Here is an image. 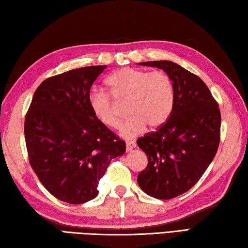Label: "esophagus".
<instances>
[{
  "label": "esophagus",
  "mask_w": 248,
  "mask_h": 248,
  "mask_svg": "<svg viewBox=\"0 0 248 248\" xmlns=\"http://www.w3.org/2000/svg\"><path fill=\"white\" fill-rule=\"evenodd\" d=\"M135 148H136V144H135V142H133V141L126 142V151H127V152H129V151H131Z\"/></svg>",
  "instance_id": "34e87169"
}]
</instances>
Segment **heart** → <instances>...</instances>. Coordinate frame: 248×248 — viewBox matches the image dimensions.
<instances>
[{
    "instance_id": "b5f03b06",
    "label": "heart",
    "mask_w": 248,
    "mask_h": 248,
    "mask_svg": "<svg viewBox=\"0 0 248 248\" xmlns=\"http://www.w3.org/2000/svg\"><path fill=\"white\" fill-rule=\"evenodd\" d=\"M109 94L103 90H93L89 95V105L98 122L109 128H117L121 113L115 104L126 102L129 118L121 126L119 135L124 139H134L146 129H156L164 125L173 109L174 89L171 79L163 72L122 67L106 79Z\"/></svg>"
}]
</instances>
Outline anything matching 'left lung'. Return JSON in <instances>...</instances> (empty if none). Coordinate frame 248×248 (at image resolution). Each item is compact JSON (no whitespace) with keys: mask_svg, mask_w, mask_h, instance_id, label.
I'll return each instance as SVG.
<instances>
[{"mask_svg":"<svg viewBox=\"0 0 248 248\" xmlns=\"http://www.w3.org/2000/svg\"><path fill=\"white\" fill-rule=\"evenodd\" d=\"M163 69L174 89L173 109L167 122L137 140L149 164L137 182L145 194L171 199L186 193L212 163L219 144L218 105L202 80L171 61L138 63Z\"/></svg>","mask_w":248,"mask_h":248,"instance_id":"1","label":"left lung"}]
</instances>
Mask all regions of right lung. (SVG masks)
Instances as JSON below:
<instances>
[{"instance_id": "right-lung-1", "label": "right lung", "mask_w": 248, "mask_h": 248, "mask_svg": "<svg viewBox=\"0 0 248 248\" xmlns=\"http://www.w3.org/2000/svg\"><path fill=\"white\" fill-rule=\"evenodd\" d=\"M106 67L77 68L44 80L25 117L30 164L45 188L67 203L94 199L110 161L126 150L90 109L91 87Z\"/></svg>"}]
</instances>
